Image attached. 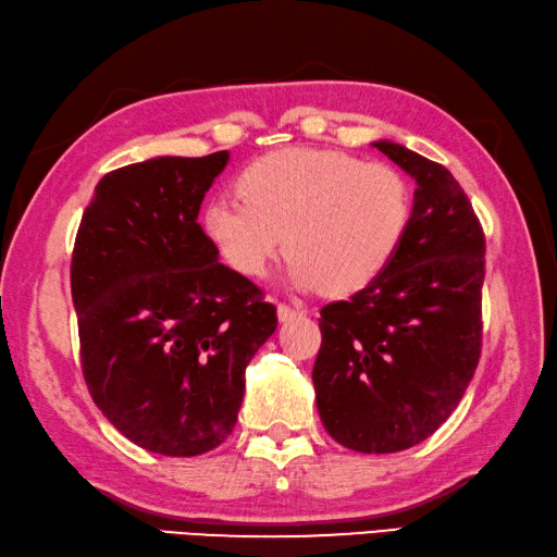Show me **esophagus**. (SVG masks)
Wrapping results in <instances>:
<instances>
[{"label": "esophagus", "instance_id": "1", "mask_svg": "<svg viewBox=\"0 0 557 557\" xmlns=\"http://www.w3.org/2000/svg\"><path fill=\"white\" fill-rule=\"evenodd\" d=\"M301 311L299 307H292V305H285V301H280L277 305V317H280V321H292V319H297V317H301Z\"/></svg>", "mask_w": 557, "mask_h": 557}]
</instances>
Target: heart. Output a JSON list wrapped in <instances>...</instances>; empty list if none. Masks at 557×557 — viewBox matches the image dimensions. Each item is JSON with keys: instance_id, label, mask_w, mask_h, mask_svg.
Instances as JSON below:
<instances>
[{"instance_id": "obj_1", "label": "heart", "mask_w": 557, "mask_h": 557, "mask_svg": "<svg viewBox=\"0 0 557 557\" xmlns=\"http://www.w3.org/2000/svg\"><path fill=\"white\" fill-rule=\"evenodd\" d=\"M238 197L216 195L201 228L240 275H265L285 244L299 287L356 295L397 258L413 219L409 180L346 150L282 148L248 163Z\"/></svg>"}]
</instances>
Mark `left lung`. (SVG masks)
I'll return each instance as SVG.
<instances>
[{
	"label": "left lung",
	"instance_id": "left-lung-1",
	"mask_svg": "<svg viewBox=\"0 0 557 557\" xmlns=\"http://www.w3.org/2000/svg\"><path fill=\"white\" fill-rule=\"evenodd\" d=\"M417 180L413 219L382 275L321 309L317 407L333 438L358 453H397L436 433L482 352L484 231L446 168L380 140Z\"/></svg>",
	"mask_w": 557,
	"mask_h": 557
}]
</instances>
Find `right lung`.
<instances>
[{"instance_id": "obj_1", "label": "right lung", "mask_w": 557, "mask_h": 557, "mask_svg": "<svg viewBox=\"0 0 557 557\" xmlns=\"http://www.w3.org/2000/svg\"><path fill=\"white\" fill-rule=\"evenodd\" d=\"M228 153L111 170L79 221L70 287L87 389L128 441L189 458L236 426L246 368L277 329L256 282L219 262L199 207Z\"/></svg>"}]
</instances>
